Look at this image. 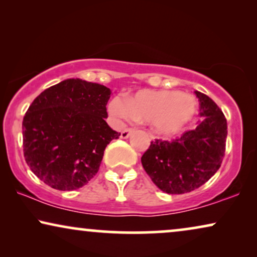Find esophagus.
<instances>
[{
    "label": "esophagus",
    "mask_w": 257,
    "mask_h": 257,
    "mask_svg": "<svg viewBox=\"0 0 257 257\" xmlns=\"http://www.w3.org/2000/svg\"><path fill=\"white\" fill-rule=\"evenodd\" d=\"M133 131L131 128H125L124 131H121L120 132V138L121 139H127L130 136H131V133H132Z\"/></svg>",
    "instance_id": "obj_1"
}]
</instances>
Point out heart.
Returning <instances> with one entry per match:
<instances>
[{
    "label": "heart",
    "instance_id": "obj_1",
    "mask_svg": "<svg viewBox=\"0 0 257 257\" xmlns=\"http://www.w3.org/2000/svg\"><path fill=\"white\" fill-rule=\"evenodd\" d=\"M199 103L193 94L175 90H140L127 100L113 98L108 112L117 121L133 119L147 122L164 138L180 135L198 114Z\"/></svg>",
    "mask_w": 257,
    "mask_h": 257
}]
</instances>
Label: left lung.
Wrapping results in <instances>:
<instances>
[{
  "instance_id": "1",
  "label": "left lung",
  "mask_w": 257,
  "mask_h": 257,
  "mask_svg": "<svg viewBox=\"0 0 257 257\" xmlns=\"http://www.w3.org/2000/svg\"><path fill=\"white\" fill-rule=\"evenodd\" d=\"M201 121L173 142L156 140L142 157L144 170L153 184L167 194H184L209 180L222 163L227 120L205 93L195 91Z\"/></svg>"
}]
</instances>
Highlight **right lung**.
<instances>
[{"instance_id":"add662e5","label":"right lung","mask_w":257,"mask_h":257,"mask_svg":"<svg viewBox=\"0 0 257 257\" xmlns=\"http://www.w3.org/2000/svg\"><path fill=\"white\" fill-rule=\"evenodd\" d=\"M112 91L70 78L44 90L23 118V152L36 177L58 191H75L99 170L112 130L106 104Z\"/></svg>"}]
</instances>
